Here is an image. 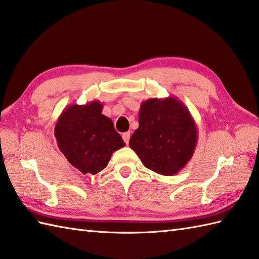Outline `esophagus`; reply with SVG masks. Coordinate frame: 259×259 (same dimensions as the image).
<instances>
[{"instance_id":"1","label":"esophagus","mask_w":259,"mask_h":259,"mask_svg":"<svg viewBox=\"0 0 259 259\" xmlns=\"http://www.w3.org/2000/svg\"><path fill=\"white\" fill-rule=\"evenodd\" d=\"M122 138H123V140H124V143L128 145L129 144V140H130V133H124L123 135H122Z\"/></svg>"}]
</instances>
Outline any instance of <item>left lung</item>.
<instances>
[{"label": "left lung", "mask_w": 259, "mask_h": 259, "mask_svg": "<svg viewBox=\"0 0 259 259\" xmlns=\"http://www.w3.org/2000/svg\"><path fill=\"white\" fill-rule=\"evenodd\" d=\"M196 144V123L182 101L168 96L141 103L139 128L129 146L147 168L173 176L189 163Z\"/></svg>", "instance_id": "obj_1"}]
</instances>
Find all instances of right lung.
<instances>
[{
	"label": "right lung",
	"mask_w": 259,
	"mask_h": 259,
	"mask_svg": "<svg viewBox=\"0 0 259 259\" xmlns=\"http://www.w3.org/2000/svg\"><path fill=\"white\" fill-rule=\"evenodd\" d=\"M102 110L100 101L69 104L55 125L59 150L84 175L104 169L114 151L125 146L112 120L102 114Z\"/></svg>",
	"instance_id": "add662e5"
}]
</instances>
